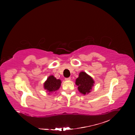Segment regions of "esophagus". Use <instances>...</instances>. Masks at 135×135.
Returning a JSON list of instances; mask_svg holds the SVG:
<instances>
[{"instance_id":"34e87169","label":"esophagus","mask_w":135,"mask_h":135,"mask_svg":"<svg viewBox=\"0 0 135 135\" xmlns=\"http://www.w3.org/2000/svg\"><path fill=\"white\" fill-rule=\"evenodd\" d=\"M70 79H71L70 77H68V78H65V81H69V80H70Z\"/></svg>"}]
</instances>
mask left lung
<instances>
[{
	"mask_svg": "<svg viewBox=\"0 0 135 135\" xmlns=\"http://www.w3.org/2000/svg\"><path fill=\"white\" fill-rule=\"evenodd\" d=\"M94 81L89 75L85 72L79 73V77L76 79V85L78 86V90L81 93H89L93 86Z\"/></svg>",
	"mask_w": 135,
	"mask_h": 135,
	"instance_id": "1",
	"label": "left lung"
}]
</instances>
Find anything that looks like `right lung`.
Wrapping results in <instances>:
<instances>
[{
  "label": "right lung",
  "instance_id": "add662e5",
  "mask_svg": "<svg viewBox=\"0 0 135 135\" xmlns=\"http://www.w3.org/2000/svg\"><path fill=\"white\" fill-rule=\"evenodd\" d=\"M61 82L60 79H57L54 76L51 75L45 82L44 88L47 91L52 92L59 89L61 86Z\"/></svg>",
  "mask_w": 135,
  "mask_h": 135
}]
</instances>
